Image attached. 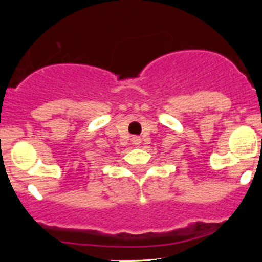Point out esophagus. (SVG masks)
<instances>
[{
  "label": "esophagus",
  "instance_id": "34e87169",
  "mask_svg": "<svg viewBox=\"0 0 262 262\" xmlns=\"http://www.w3.org/2000/svg\"><path fill=\"white\" fill-rule=\"evenodd\" d=\"M132 141H133L134 145H140L141 139H140V137H137V135H135V137L132 138Z\"/></svg>",
  "mask_w": 262,
  "mask_h": 262
}]
</instances>
